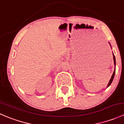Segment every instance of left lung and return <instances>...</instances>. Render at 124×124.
<instances>
[{"instance_id": "obj_1", "label": "left lung", "mask_w": 124, "mask_h": 124, "mask_svg": "<svg viewBox=\"0 0 124 124\" xmlns=\"http://www.w3.org/2000/svg\"><path fill=\"white\" fill-rule=\"evenodd\" d=\"M109 44H110V46H111V45H110V42H109ZM113 61H114L115 70H114V71H113V74H112V77H111V78H110V80L109 82H108V85H107V87H108V86H109L110 85H111V83H112V82H113V78H114V77H115V71H116V69H115V68H116V59H115V55H114V54H113Z\"/></svg>"}]
</instances>
